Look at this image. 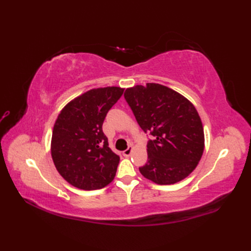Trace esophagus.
<instances>
[{
  "label": "esophagus",
  "instance_id": "esophagus-1",
  "mask_svg": "<svg viewBox=\"0 0 251 251\" xmlns=\"http://www.w3.org/2000/svg\"><path fill=\"white\" fill-rule=\"evenodd\" d=\"M132 151H133V147H128L126 151H123V155H124L125 157H128V156H131Z\"/></svg>",
  "mask_w": 251,
  "mask_h": 251
}]
</instances>
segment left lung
Segmentation results:
<instances>
[{"label":"left lung","mask_w":251,"mask_h":251,"mask_svg":"<svg viewBox=\"0 0 251 251\" xmlns=\"http://www.w3.org/2000/svg\"><path fill=\"white\" fill-rule=\"evenodd\" d=\"M125 100L148 141V162L142 176L157 184H174L187 177L200 161L204 132L198 112L185 97L159 83L135 86Z\"/></svg>","instance_id":"8db88e82"}]
</instances>
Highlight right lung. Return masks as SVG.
I'll use <instances>...</instances> for the list:
<instances>
[{"instance_id":"1","label":"right lung","mask_w":251,"mask_h":251,"mask_svg":"<svg viewBox=\"0 0 251 251\" xmlns=\"http://www.w3.org/2000/svg\"><path fill=\"white\" fill-rule=\"evenodd\" d=\"M123 93L118 87L90 90L59 113L52 132L51 155L58 173L73 186L94 191L115 177L120 157L109 148L102 124Z\"/></svg>"}]
</instances>
